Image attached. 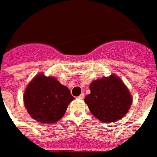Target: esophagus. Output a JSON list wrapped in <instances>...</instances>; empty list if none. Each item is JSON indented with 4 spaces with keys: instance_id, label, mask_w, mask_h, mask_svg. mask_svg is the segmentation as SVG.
Segmentation results:
<instances>
[{
    "instance_id": "34e87169",
    "label": "esophagus",
    "mask_w": 157,
    "mask_h": 157,
    "mask_svg": "<svg viewBox=\"0 0 157 157\" xmlns=\"http://www.w3.org/2000/svg\"><path fill=\"white\" fill-rule=\"evenodd\" d=\"M78 98L79 99H84L85 98V94H84V93H81V94L78 97Z\"/></svg>"
}]
</instances>
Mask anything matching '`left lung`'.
Returning a JSON list of instances; mask_svg holds the SVG:
<instances>
[{
	"label": "left lung",
	"mask_w": 157,
	"mask_h": 157,
	"mask_svg": "<svg viewBox=\"0 0 157 157\" xmlns=\"http://www.w3.org/2000/svg\"><path fill=\"white\" fill-rule=\"evenodd\" d=\"M91 93L85 98L90 112L103 122L119 121L128 113L132 97L127 87L115 75L92 82Z\"/></svg>",
	"instance_id": "left-lung-1"
}]
</instances>
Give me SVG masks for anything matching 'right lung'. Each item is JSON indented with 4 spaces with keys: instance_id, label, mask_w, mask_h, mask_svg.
Listing matches in <instances>:
<instances>
[{
    "instance_id": "obj_1",
    "label": "right lung",
    "mask_w": 157,
    "mask_h": 157,
    "mask_svg": "<svg viewBox=\"0 0 157 157\" xmlns=\"http://www.w3.org/2000/svg\"><path fill=\"white\" fill-rule=\"evenodd\" d=\"M73 99L67 87L54 77H47L42 73L32 80L24 94V103L28 113L43 124L58 121Z\"/></svg>"
}]
</instances>
